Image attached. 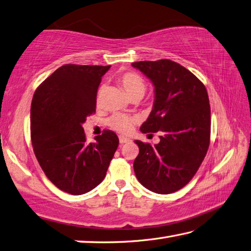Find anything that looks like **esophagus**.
<instances>
[{"label":"esophagus","mask_w":251,"mask_h":251,"mask_svg":"<svg viewBox=\"0 0 251 251\" xmlns=\"http://www.w3.org/2000/svg\"><path fill=\"white\" fill-rule=\"evenodd\" d=\"M130 141V139L129 138H126V137H123V136H121L120 137V144H126V142H129Z\"/></svg>","instance_id":"34e87169"}]
</instances>
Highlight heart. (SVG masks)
I'll use <instances>...</instances> for the list:
<instances>
[{"label":"heart","instance_id":"1","mask_svg":"<svg viewBox=\"0 0 251 251\" xmlns=\"http://www.w3.org/2000/svg\"><path fill=\"white\" fill-rule=\"evenodd\" d=\"M121 82L124 87L125 91L129 98L135 96H144L146 91V83L145 80L136 73H126L121 77ZM102 93V88H100L99 93H98V100H100ZM137 122L135 116L126 115V114H114L109 119V125L111 128L116 130L121 134H128L131 130L132 125Z\"/></svg>","mask_w":251,"mask_h":251}]
</instances>
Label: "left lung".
<instances>
[{"label":"left lung","instance_id":"1","mask_svg":"<svg viewBox=\"0 0 251 251\" xmlns=\"http://www.w3.org/2000/svg\"><path fill=\"white\" fill-rule=\"evenodd\" d=\"M131 66L154 87L153 106L140 130L161 134L154 146L135 140L139 147L134 161L136 177L153 193H174L194 177L207 154L211 128L207 89L173 61H142Z\"/></svg>","mask_w":251,"mask_h":251}]
</instances>
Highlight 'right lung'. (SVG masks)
I'll list each match as a JSON object with an SVG mask.
<instances>
[{"label":"right lung","instance_id":"1","mask_svg":"<svg viewBox=\"0 0 251 251\" xmlns=\"http://www.w3.org/2000/svg\"><path fill=\"white\" fill-rule=\"evenodd\" d=\"M109 66H61L34 92L31 141L44 174L65 193L82 195L104 179L119 147L115 132L104 130L87 142L82 124L96 112L97 91Z\"/></svg>","mask_w":251,"mask_h":251}]
</instances>
